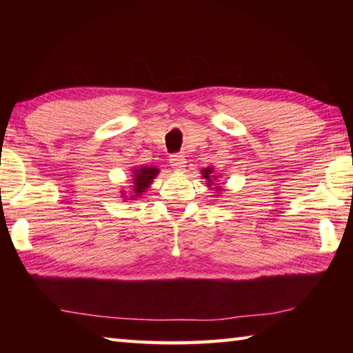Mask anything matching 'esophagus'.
Here are the masks:
<instances>
[{
	"label": "esophagus",
	"instance_id": "esophagus-1",
	"mask_svg": "<svg viewBox=\"0 0 353 353\" xmlns=\"http://www.w3.org/2000/svg\"><path fill=\"white\" fill-rule=\"evenodd\" d=\"M170 163L176 171H182L185 168V157L182 154H172L170 157Z\"/></svg>",
	"mask_w": 353,
	"mask_h": 353
}]
</instances>
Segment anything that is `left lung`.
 I'll return each mask as SVG.
<instances>
[{"mask_svg": "<svg viewBox=\"0 0 353 353\" xmlns=\"http://www.w3.org/2000/svg\"><path fill=\"white\" fill-rule=\"evenodd\" d=\"M202 177H204L205 179V181H207V187H212V185H213V181H216V176H213V168H212V166H207V168H204V170H202ZM219 185V183H218ZM221 190H223V188H221V187H216V190H214V191H221Z\"/></svg>", "mask_w": 353, "mask_h": 353, "instance_id": "8db88e82", "label": "left lung"}]
</instances>
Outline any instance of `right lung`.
<instances>
[{
	"mask_svg": "<svg viewBox=\"0 0 353 353\" xmlns=\"http://www.w3.org/2000/svg\"><path fill=\"white\" fill-rule=\"evenodd\" d=\"M157 174H159V170L155 168V166H141V168L134 170L132 196H130L129 199L140 198V196L149 188V185L152 183V181Z\"/></svg>",
	"mask_w": 353,
	"mask_h": 353,
	"instance_id": "right-lung-1",
	"label": "right lung"
}]
</instances>
